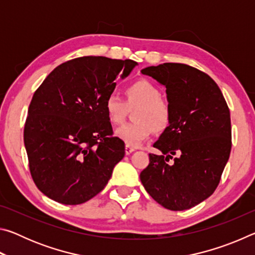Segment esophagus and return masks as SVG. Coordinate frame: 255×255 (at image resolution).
Masks as SVG:
<instances>
[{
    "label": "esophagus",
    "instance_id": "obj_1",
    "mask_svg": "<svg viewBox=\"0 0 255 255\" xmlns=\"http://www.w3.org/2000/svg\"><path fill=\"white\" fill-rule=\"evenodd\" d=\"M133 150H136V148L135 147H132V146H128V145H126L125 146V152H126V154L127 155H129V154H131Z\"/></svg>",
    "mask_w": 255,
    "mask_h": 255
}]
</instances>
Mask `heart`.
<instances>
[{
  "label": "heart",
  "mask_w": 255,
  "mask_h": 255,
  "mask_svg": "<svg viewBox=\"0 0 255 255\" xmlns=\"http://www.w3.org/2000/svg\"><path fill=\"white\" fill-rule=\"evenodd\" d=\"M126 101L115 93L107 97L105 109L109 122L119 125L126 117L128 108L137 107L133 123L125 124L116 130V136L128 146H139L153 132H161L170 126L171 109L161 98V91L148 80L141 79L125 89Z\"/></svg>",
  "instance_id": "obj_1"
}]
</instances>
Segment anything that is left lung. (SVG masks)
I'll return each mask as SVG.
<instances>
[{"label":"left lung","instance_id":"obj_1","mask_svg":"<svg viewBox=\"0 0 255 255\" xmlns=\"http://www.w3.org/2000/svg\"><path fill=\"white\" fill-rule=\"evenodd\" d=\"M141 73L166 88L171 123L153 145L162 154H149L140 181L164 208H192L213 195L230 158V109L216 82L195 67L164 63Z\"/></svg>","mask_w":255,"mask_h":255}]
</instances>
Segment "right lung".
I'll return each instance as SVG.
<instances>
[{"instance_id": "add662e5", "label": "right lung", "mask_w": 255, "mask_h": 255, "mask_svg": "<svg viewBox=\"0 0 255 255\" xmlns=\"http://www.w3.org/2000/svg\"><path fill=\"white\" fill-rule=\"evenodd\" d=\"M131 59L84 56L60 64L34 92L23 140L37 188L63 205H80L102 191L125 143L112 136L105 101Z\"/></svg>"}]
</instances>
